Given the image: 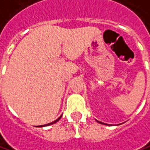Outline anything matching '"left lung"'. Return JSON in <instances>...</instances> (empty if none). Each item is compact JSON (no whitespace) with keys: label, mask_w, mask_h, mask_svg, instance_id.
<instances>
[{"label":"left lung","mask_w":150,"mask_h":150,"mask_svg":"<svg viewBox=\"0 0 150 150\" xmlns=\"http://www.w3.org/2000/svg\"><path fill=\"white\" fill-rule=\"evenodd\" d=\"M100 124H102V123H101V122H100Z\"/></svg>","instance_id":"left-lung-1"}]
</instances>
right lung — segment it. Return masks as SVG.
<instances>
[{
	"label": "right lung",
	"instance_id": "right-lung-1",
	"mask_svg": "<svg viewBox=\"0 0 150 150\" xmlns=\"http://www.w3.org/2000/svg\"><path fill=\"white\" fill-rule=\"evenodd\" d=\"M60 118H61V117H60L59 118H57V120H55V121H53V122H51V123H50V124H48V125H45L44 126H47V125H53V124H55V123H57V121H58V120H59Z\"/></svg>",
	"mask_w": 150,
	"mask_h": 150
}]
</instances>
